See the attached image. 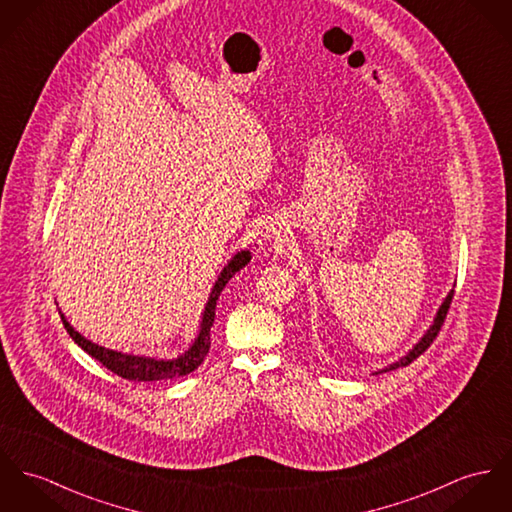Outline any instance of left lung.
I'll return each instance as SVG.
<instances>
[{
    "label": "left lung",
    "mask_w": 512,
    "mask_h": 512,
    "mask_svg": "<svg viewBox=\"0 0 512 512\" xmlns=\"http://www.w3.org/2000/svg\"><path fill=\"white\" fill-rule=\"evenodd\" d=\"M452 296H454V290H450L448 294H446V298H444V302L440 304V308H438V312L434 315L433 323H431V327L425 331V335L413 345V349H409V353L403 354L399 360H395L392 362L390 366H386V368H382V370H378V372H374V374H382V372H390V370H395V368H399V366H407V364H411L417 356L421 353H425V349L433 343L434 337H436V333L440 331V325H442V321H444V317H446V312H448V308H450V302H452Z\"/></svg>",
    "instance_id": "8db88e82"
}]
</instances>
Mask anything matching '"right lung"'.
<instances>
[{
	"label": "right lung",
	"mask_w": 512,
	"mask_h": 512,
	"mask_svg": "<svg viewBox=\"0 0 512 512\" xmlns=\"http://www.w3.org/2000/svg\"><path fill=\"white\" fill-rule=\"evenodd\" d=\"M251 261V251L249 249H241L236 255L228 261V265L222 269V273L216 278L210 294H208V302L204 306L202 319H200V329L195 341L191 343V347L175 358H156V356H144V354H126L113 349H105L89 339H85L81 333H78L70 321L62 314L64 327L68 329L70 337L78 343L79 347L87 354H91L95 360H99L103 366H107L111 372H115L118 376L132 380V382H158V380H169V378H179V376H187L193 370H197L202 364L204 356L208 354L210 349V327L214 323V315H216V302L220 298V292L224 290V286L228 284V280L236 275L237 271H241L247 263Z\"/></svg>",
	"instance_id": "1"
}]
</instances>
